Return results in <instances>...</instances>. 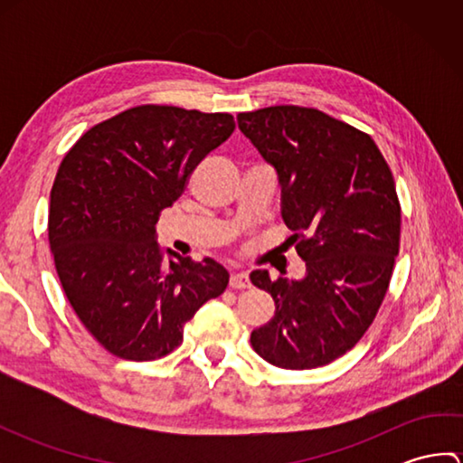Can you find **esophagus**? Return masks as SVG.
<instances>
[{
  "mask_svg": "<svg viewBox=\"0 0 463 463\" xmlns=\"http://www.w3.org/2000/svg\"><path fill=\"white\" fill-rule=\"evenodd\" d=\"M229 287L234 290H241V288H249L250 287V280H249V274L247 272H232L231 279H229Z\"/></svg>",
  "mask_w": 463,
  "mask_h": 463,
  "instance_id": "1",
  "label": "esophagus"
}]
</instances>
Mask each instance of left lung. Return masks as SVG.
<instances>
[{
    "instance_id": "obj_1",
    "label": "left lung",
    "mask_w": 463,
    "mask_h": 463,
    "mask_svg": "<svg viewBox=\"0 0 463 463\" xmlns=\"http://www.w3.org/2000/svg\"><path fill=\"white\" fill-rule=\"evenodd\" d=\"M237 119L279 173L282 219L307 262L302 280L250 274L277 307L250 344L284 370L326 366L356 346L388 292L402 226L394 176L368 133L312 107L274 105Z\"/></svg>"
}]
</instances>
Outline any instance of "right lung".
Masks as SVG:
<instances>
[{
    "mask_svg": "<svg viewBox=\"0 0 463 463\" xmlns=\"http://www.w3.org/2000/svg\"><path fill=\"white\" fill-rule=\"evenodd\" d=\"M234 127L231 113L139 105L93 125L59 165L47 221L55 270L77 318L113 356H166L229 284L213 259L165 264L155 224Z\"/></svg>",
    "mask_w": 463,
    "mask_h": 463,
    "instance_id": "obj_1",
    "label": "right lung"
}]
</instances>
